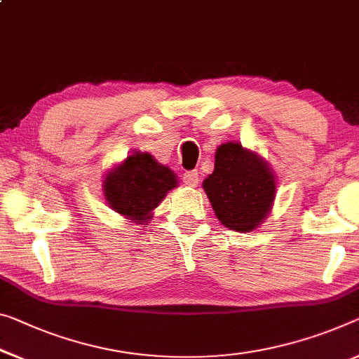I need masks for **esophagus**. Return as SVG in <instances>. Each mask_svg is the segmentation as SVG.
I'll return each mask as SVG.
<instances>
[{"label":"esophagus","mask_w":359,"mask_h":359,"mask_svg":"<svg viewBox=\"0 0 359 359\" xmlns=\"http://www.w3.org/2000/svg\"><path fill=\"white\" fill-rule=\"evenodd\" d=\"M183 180H184V183L187 184V186H197V183H198V173H197V170H189V172H186L184 175H183Z\"/></svg>","instance_id":"1"}]
</instances>
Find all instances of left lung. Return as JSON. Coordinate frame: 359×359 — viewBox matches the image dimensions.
Instances as JSON below:
<instances>
[{
	"label": "left lung",
	"mask_w": 359,
	"mask_h": 359,
	"mask_svg": "<svg viewBox=\"0 0 359 359\" xmlns=\"http://www.w3.org/2000/svg\"><path fill=\"white\" fill-rule=\"evenodd\" d=\"M217 218L237 233L257 229L271 212L276 175L260 154L241 142H224L215 152V168L202 183Z\"/></svg>",
	"instance_id": "obj_1"
}]
</instances>
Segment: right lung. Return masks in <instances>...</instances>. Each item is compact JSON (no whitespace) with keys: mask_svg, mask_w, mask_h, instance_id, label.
<instances>
[{"mask_svg":"<svg viewBox=\"0 0 359 359\" xmlns=\"http://www.w3.org/2000/svg\"><path fill=\"white\" fill-rule=\"evenodd\" d=\"M178 181L172 168L158 163L151 154L133 151L104 175L102 192L107 205L120 217L144 224L154 218L165 196L178 187Z\"/></svg>","mask_w":359,"mask_h":359,"instance_id":"add662e5","label":"right lung"}]
</instances>
